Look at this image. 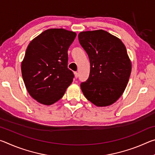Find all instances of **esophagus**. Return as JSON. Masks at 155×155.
<instances>
[{
    "label": "esophagus",
    "instance_id": "esophagus-1",
    "mask_svg": "<svg viewBox=\"0 0 155 155\" xmlns=\"http://www.w3.org/2000/svg\"><path fill=\"white\" fill-rule=\"evenodd\" d=\"M74 77H75V78H78V72H74Z\"/></svg>",
    "mask_w": 155,
    "mask_h": 155
}]
</instances>
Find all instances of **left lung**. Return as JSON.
Wrapping results in <instances>:
<instances>
[{
    "mask_svg": "<svg viewBox=\"0 0 155 155\" xmlns=\"http://www.w3.org/2000/svg\"><path fill=\"white\" fill-rule=\"evenodd\" d=\"M78 40L90 61V77L81 84L83 94L97 107L111 105L124 93L132 69L124 44L102 29L82 31Z\"/></svg>",
    "mask_w": 155,
    "mask_h": 155,
    "instance_id": "obj_1",
    "label": "left lung"
}]
</instances>
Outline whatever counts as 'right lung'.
Listing matches in <instances>:
<instances>
[{"label": "right lung", "mask_w": 155, "mask_h": 155, "mask_svg": "<svg viewBox=\"0 0 155 155\" xmlns=\"http://www.w3.org/2000/svg\"><path fill=\"white\" fill-rule=\"evenodd\" d=\"M77 33L64 28H51L28 44L21 64L25 87L30 96L44 105L61 99L72 83L68 68V50Z\"/></svg>", "instance_id": "add662e5"}]
</instances>
